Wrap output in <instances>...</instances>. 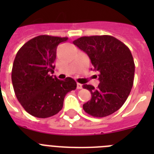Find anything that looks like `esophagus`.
I'll use <instances>...</instances> for the list:
<instances>
[{
    "label": "esophagus",
    "instance_id": "esophagus-1",
    "mask_svg": "<svg viewBox=\"0 0 154 154\" xmlns=\"http://www.w3.org/2000/svg\"><path fill=\"white\" fill-rule=\"evenodd\" d=\"M77 89H82V85L80 84V83H77Z\"/></svg>",
    "mask_w": 154,
    "mask_h": 154
}]
</instances>
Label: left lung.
Segmentation results:
<instances>
[{
	"mask_svg": "<svg viewBox=\"0 0 154 154\" xmlns=\"http://www.w3.org/2000/svg\"><path fill=\"white\" fill-rule=\"evenodd\" d=\"M72 43L87 53L99 72L97 88L83 85L92 96L83 109L94 117L112 114L124 105L134 85L135 65L131 52L123 42L109 35L82 37Z\"/></svg>",
	"mask_w": 154,
	"mask_h": 154,
	"instance_id": "8db88e82",
	"label": "left lung"
}]
</instances>
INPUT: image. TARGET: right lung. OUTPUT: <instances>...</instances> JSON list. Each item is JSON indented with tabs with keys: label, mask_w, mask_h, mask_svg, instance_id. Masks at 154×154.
Segmentation results:
<instances>
[{
	"label": "right lung",
	"mask_w": 154,
	"mask_h": 154,
	"mask_svg": "<svg viewBox=\"0 0 154 154\" xmlns=\"http://www.w3.org/2000/svg\"><path fill=\"white\" fill-rule=\"evenodd\" d=\"M67 40L37 36L26 42L16 55L12 69L13 89L20 105L33 117L47 118L58 113L65 95L77 88L71 77L60 81L50 76L54 72L57 47Z\"/></svg>",
	"instance_id": "add662e5"
}]
</instances>
